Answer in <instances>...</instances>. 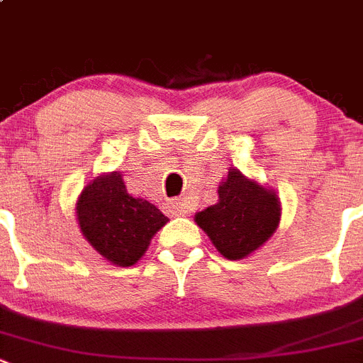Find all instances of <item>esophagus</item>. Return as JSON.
<instances>
[{"mask_svg":"<svg viewBox=\"0 0 363 363\" xmlns=\"http://www.w3.org/2000/svg\"><path fill=\"white\" fill-rule=\"evenodd\" d=\"M167 207H169V211H171L172 214H176V216L189 214V205H187V201H185L184 198L171 199V201L167 203Z\"/></svg>","mask_w":363,"mask_h":363,"instance_id":"esophagus-1","label":"esophagus"}]
</instances>
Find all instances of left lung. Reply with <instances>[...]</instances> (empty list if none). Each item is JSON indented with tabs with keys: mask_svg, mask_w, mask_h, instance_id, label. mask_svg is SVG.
<instances>
[{
	"mask_svg": "<svg viewBox=\"0 0 363 363\" xmlns=\"http://www.w3.org/2000/svg\"><path fill=\"white\" fill-rule=\"evenodd\" d=\"M218 203L196 212L194 221L225 259H247L264 245L281 223V199L274 189L228 169L219 182Z\"/></svg>",
	"mask_w": 363,
	"mask_h": 363,
	"instance_id": "obj_1",
	"label": "left lung"
}]
</instances>
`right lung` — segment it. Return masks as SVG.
Listing matches in <instances>:
<instances>
[{"label":"right lung","instance_id":"obj_1","mask_svg":"<svg viewBox=\"0 0 363 363\" xmlns=\"http://www.w3.org/2000/svg\"><path fill=\"white\" fill-rule=\"evenodd\" d=\"M81 234L97 254L116 266H133L147 252L167 216L125 189L118 171L102 172L81 191L75 203Z\"/></svg>","mask_w":363,"mask_h":363}]
</instances>
